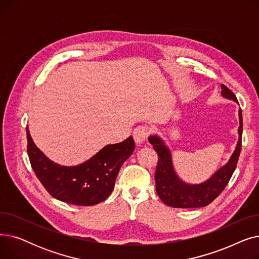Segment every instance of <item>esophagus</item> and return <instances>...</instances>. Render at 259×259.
Wrapping results in <instances>:
<instances>
[{"instance_id": "obj_1", "label": "esophagus", "mask_w": 259, "mask_h": 259, "mask_svg": "<svg viewBox=\"0 0 259 259\" xmlns=\"http://www.w3.org/2000/svg\"><path fill=\"white\" fill-rule=\"evenodd\" d=\"M149 133H150V129L146 126H139L135 128L133 130V138H134L135 143H137L138 145L143 144L147 140Z\"/></svg>"}]
</instances>
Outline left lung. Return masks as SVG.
<instances>
[{"label":"left lung","instance_id":"obj_1","mask_svg":"<svg viewBox=\"0 0 259 259\" xmlns=\"http://www.w3.org/2000/svg\"><path fill=\"white\" fill-rule=\"evenodd\" d=\"M222 95L229 100L237 102L235 94L227 86L222 84ZM239 140L234 153L227 164L216 171L212 178L199 185H189L181 181L176 175L171 159L169 149L157 135H151L149 143L158 155L155 169V189L156 193L167 206L173 208H200L206 207L219 196L228 185L231 176L235 171L238 157L241 150L242 135V115L239 109Z\"/></svg>","mask_w":259,"mask_h":259}]
</instances>
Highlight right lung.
I'll return each instance as SVG.
<instances>
[{"label": "right lung", "instance_id": "right-lung-1", "mask_svg": "<svg viewBox=\"0 0 259 259\" xmlns=\"http://www.w3.org/2000/svg\"><path fill=\"white\" fill-rule=\"evenodd\" d=\"M27 131V153L38 181L54 198L76 206H93L111 194L121 165L134 151V140L107 145L89 160L65 167L47 158Z\"/></svg>", "mask_w": 259, "mask_h": 259}]
</instances>
